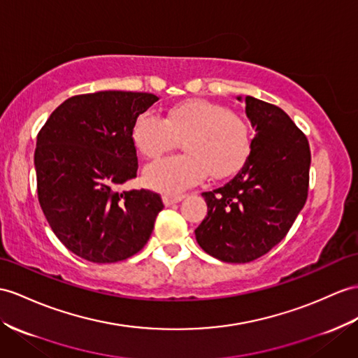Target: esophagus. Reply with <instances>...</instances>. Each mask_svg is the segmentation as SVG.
I'll return each mask as SVG.
<instances>
[{"instance_id":"34e87169","label":"esophagus","mask_w":358,"mask_h":358,"mask_svg":"<svg viewBox=\"0 0 358 358\" xmlns=\"http://www.w3.org/2000/svg\"><path fill=\"white\" fill-rule=\"evenodd\" d=\"M184 194H164L162 196V202L165 206H171L179 203L180 200H184Z\"/></svg>"}]
</instances>
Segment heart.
Here are the masks:
<instances>
[{"mask_svg": "<svg viewBox=\"0 0 358 358\" xmlns=\"http://www.w3.org/2000/svg\"><path fill=\"white\" fill-rule=\"evenodd\" d=\"M138 152L159 158L184 139L187 153L147 165V185L162 193H180L205 179H223L237 171L250 152V132L238 115L206 100H188L169 109L165 118L144 112L135 121Z\"/></svg>", "mask_w": 358, "mask_h": 358, "instance_id": "obj_1", "label": "heart"}]
</instances>
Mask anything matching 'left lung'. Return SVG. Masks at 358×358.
Returning <instances> with one entry per match:
<instances>
[{"instance_id":"1","label":"left lung","mask_w":358,"mask_h":358,"mask_svg":"<svg viewBox=\"0 0 358 358\" xmlns=\"http://www.w3.org/2000/svg\"><path fill=\"white\" fill-rule=\"evenodd\" d=\"M246 115L255 136L243 169L223 187L202 196L208 215L194 231L199 246L224 263H249L276 246L308 194L310 145L292 118L255 97Z\"/></svg>"}]
</instances>
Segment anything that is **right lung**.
I'll return each mask as SVG.
<instances>
[{
	"label": "right lung",
	"mask_w": 358,
	"mask_h": 358,
	"mask_svg": "<svg viewBox=\"0 0 358 358\" xmlns=\"http://www.w3.org/2000/svg\"><path fill=\"white\" fill-rule=\"evenodd\" d=\"M159 97L99 91L65 100L38 135L34 169L43 215L60 243L97 264L117 263L149 241L159 194L121 191L136 178L132 129Z\"/></svg>",
	"instance_id": "obj_1"
}]
</instances>
